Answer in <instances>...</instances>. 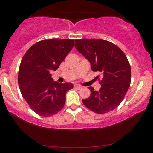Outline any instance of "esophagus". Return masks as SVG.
Returning a JSON list of instances; mask_svg holds the SVG:
<instances>
[{"label":"esophagus","instance_id":"esophagus-1","mask_svg":"<svg viewBox=\"0 0 153 153\" xmlns=\"http://www.w3.org/2000/svg\"><path fill=\"white\" fill-rule=\"evenodd\" d=\"M75 88H76V89H78V90H79V89H81V88H82V86H81V85H78V84H76V85H74V86Z\"/></svg>","mask_w":153,"mask_h":153}]
</instances>
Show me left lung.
I'll list each match as a JSON object with an SVG mask.
<instances>
[{
  "instance_id": "obj_1",
  "label": "left lung",
  "mask_w": 153,
  "mask_h": 153,
  "mask_svg": "<svg viewBox=\"0 0 153 153\" xmlns=\"http://www.w3.org/2000/svg\"><path fill=\"white\" fill-rule=\"evenodd\" d=\"M74 47L91 62L92 70L102 77L99 91L89 87L91 94L82 100L83 104L98 114L111 111L122 102L130 85L131 68L126 56L114 44L101 39H75Z\"/></svg>"
}]
</instances>
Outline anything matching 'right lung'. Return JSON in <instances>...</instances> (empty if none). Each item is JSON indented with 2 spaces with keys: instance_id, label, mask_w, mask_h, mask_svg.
<instances>
[{
  "instance_id": "right-lung-1",
  "label": "right lung",
  "mask_w": 153,
  "mask_h": 153,
  "mask_svg": "<svg viewBox=\"0 0 153 153\" xmlns=\"http://www.w3.org/2000/svg\"><path fill=\"white\" fill-rule=\"evenodd\" d=\"M74 46V39H44L24 54L18 74L21 93L31 109L39 116H51L63 108L71 83L53 81L50 72L56 71Z\"/></svg>"
}]
</instances>
